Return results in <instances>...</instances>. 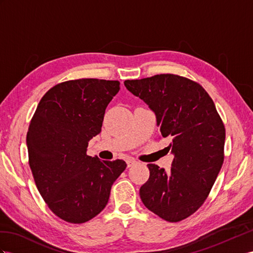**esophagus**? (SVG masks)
<instances>
[{
    "label": "esophagus",
    "mask_w": 253,
    "mask_h": 253,
    "mask_svg": "<svg viewBox=\"0 0 253 253\" xmlns=\"http://www.w3.org/2000/svg\"><path fill=\"white\" fill-rule=\"evenodd\" d=\"M126 163H127V167H128V168H130L131 166H133V165L137 164V161L133 160V159H127V160H126Z\"/></svg>",
    "instance_id": "esophagus-1"
}]
</instances>
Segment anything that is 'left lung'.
Listing matches in <instances>:
<instances>
[{"instance_id": "obj_1", "label": "left lung", "mask_w": 253, "mask_h": 253, "mask_svg": "<svg viewBox=\"0 0 253 253\" xmlns=\"http://www.w3.org/2000/svg\"><path fill=\"white\" fill-rule=\"evenodd\" d=\"M124 84L156 114L160 138L171 141L167 148L174 154L170 172L147 165L140 198L166 221H182L202 206L221 169L223 122L209 93L188 78L160 74Z\"/></svg>"}]
</instances>
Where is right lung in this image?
Masks as SVG:
<instances>
[{
    "label": "right lung",
    "instance_id": "obj_1",
    "mask_svg": "<svg viewBox=\"0 0 253 253\" xmlns=\"http://www.w3.org/2000/svg\"><path fill=\"white\" fill-rule=\"evenodd\" d=\"M120 82L77 79L56 84L42 96L27 134L29 165L41 196L64 221L83 223L105 209L124 160L86 155L101 131L109 102Z\"/></svg>",
    "mask_w": 253,
    "mask_h": 253
}]
</instances>
